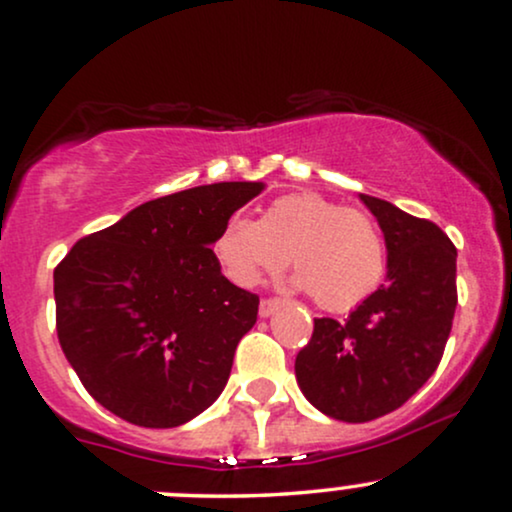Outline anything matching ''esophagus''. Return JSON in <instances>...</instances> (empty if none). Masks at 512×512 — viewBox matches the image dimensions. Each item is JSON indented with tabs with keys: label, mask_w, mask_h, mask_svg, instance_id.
<instances>
[{
	"label": "esophagus",
	"mask_w": 512,
	"mask_h": 512,
	"mask_svg": "<svg viewBox=\"0 0 512 512\" xmlns=\"http://www.w3.org/2000/svg\"><path fill=\"white\" fill-rule=\"evenodd\" d=\"M281 305H283L281 298H264L260 303V317H269L274 310H279Z\"/></svg>",
	"instance_id": "1"
}]
</instances>
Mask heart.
<instances>
[{
  "instance_id": "obj_1",
  "label": "heart",
  "mask_w": 512,
  "mask_h": 512,
  "mask_svg": "<svg viewBox=\"0 0 512 512\" xmlns=\"http://www.w3.org/2000/svg\"><path fill=\"white\" fill-rule=\"evenodd\" d=\"M212 248L226 276L243 288L276 274L291 257L300 286L329 312L353 310L367 300L389 264L377 221L319 193L276 197L260 221L233 214Z\"/></svg>"
}]
</instances>
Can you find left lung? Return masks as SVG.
Returning a JSON list of instances; mask_svg holds the SVG:
<instances>
[{
	"instance_id": "obj_1",
	"label": "left lung",
	"mask_w": 512,
	"mask_h": 512,
	"mask_svg": "<svg viewBox=\"0 0 512 512\" xmlns=\"http://www.w3.org/2000/svg\"><path fill=\"white\" fill-rule=\"evenodd\" d=\"M384 231L386 283L346 322L315 319L310 343L295 357L305 398L341 422L393 412L427 384L451 334L458 288L451 238L434 221L360 195Z\"/></svg>"
}]
</instances>
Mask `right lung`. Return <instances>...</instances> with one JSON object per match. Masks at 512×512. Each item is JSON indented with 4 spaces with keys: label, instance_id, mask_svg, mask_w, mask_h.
Wrapping results in <instances>:
<instances>
[{
    "label": "right lung",
    "instance_id": "1",
    "mask_svg": "<svg viewBox=\"0 0 512 512\" xmlns=\"http://www.w3.org/2000/svg\"><path fill=\"white\" fill-rule=\"evenodd\" d=\"M262 188L233 181L157 197L80 238L57 264L61 350L116 417L171 429L224 391L260 298L221 274L212 243Z\"/></svg>",
    "mask_w": 512,
    "mask_h": 512
}]
</instances>
